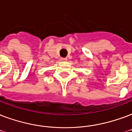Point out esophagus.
<instances>
[{
    "instance_id": "1",
    "label": "esophagus",
    "mask_w": 132,
    "mask_h": 132,
    "mask_svg": "<svg viewBox=\"0 0 132 132\" xmlns=\"http://www.w3.org/2000/svg\"><path fill=\"white\" fill-rule=\"evenodd\" d=\"M61 61H67V58H61Z\"/></svg>"
}]
</instances>
